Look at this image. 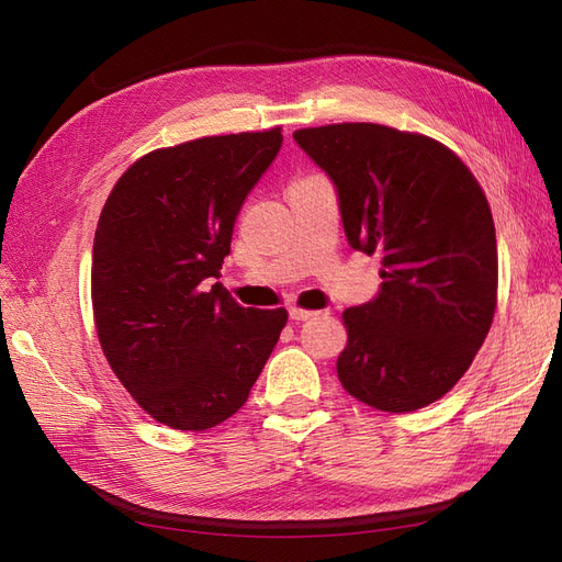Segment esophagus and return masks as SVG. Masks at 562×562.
Here are the masks:
<instances>
[{
	"mask_svg": "<svg viewBox=\"0 0 562 562\" xmlns=\"http://www.w3.org/2000/svg\"><path fill=\"white\" fill-rule=\"evenodd\" d=\"M288 316H291L293 321H307V318L316 316V312H310V310H300V307H291V310H288Z\"/></svg>",
	"mask_w": 562,
	"mask_h": 562,
	"instance_id": "esophagus-1",
	"label": "esophagus"
}]
</instances>
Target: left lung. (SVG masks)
Masks as SVG:
<instances>
[{"label": "left lung", "mask_w": 562, "mask_h": 562, "mask_svg": "<svg viewBox=\"0 0 562 562\" xmlns=\"http://www.w3.org/2000/svg\"><path fill=\"white\" fill-rule=\"evenodd\" d=\"M293 138L333 180L351 248L382 255L380 293L342 314L337 378L378 411H419L464 375L495 316L497 236L481 184L419 133L330 124Z\"/></svg>", "instance_id": "obj_1"}]
</instances>
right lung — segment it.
Segmentation results:
<instances>
[{"label": "right lung", "mask_w": 562, "mask_h": 562, "mask_svg": "<svg viewBox=\"0 0 562 562\" xmlns=\"http://www.w3.org/2000/svg\"><path fill=\"white\" fill-rule=\"evenodd\" d=\"M281 128L155 149L116 180L93 239L100 347L147 415L206 431L248 401L285 310H246L220 281L246 196Z\"/></svg>", "instance_id": "1"}]
</instances>
